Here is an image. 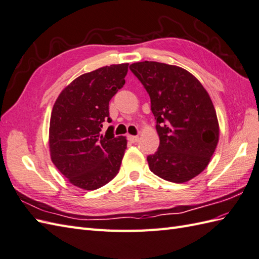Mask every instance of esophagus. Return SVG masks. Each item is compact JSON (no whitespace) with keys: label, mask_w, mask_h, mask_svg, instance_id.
Masks as SVG:
<instances>
[{"label":"esophagus","mask_w":259,"mask_h":259,"mask_svg":"<svg viewBox=\"0 0 259 259\" xmlns=\"http://www.w3.org/2000/svg\"><path fill=\"white\" fill-rule=\"evenodd\" d=\"M127 140H128L131 143H137L138 140H140V137H138V136H133V135H128V136H127Z\"/></svg>","instance_id":"1"}]
</instances>
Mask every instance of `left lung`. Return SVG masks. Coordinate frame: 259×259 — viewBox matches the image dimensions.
Segmentation results:
<instances>
[{
  "mask_svg": "<svg viewBox=\"0 0 259 259\" xmlns=\"http://www.w3.org/2000/svg\"><path fill=\"white\" fill-rule=\"evenodd\" d=\"M148 92L159 147L147 157L151 172L176 184L197 177L209 165L220 127L212 100L192 73L157 61L130 66Z\"/></svg>",
  "mask_w": 259,
  "mask_h": 259,
  "instance_id": "1",
  "label": "left lung"
}]
</instances>
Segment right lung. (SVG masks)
Instances as JSON below:
<instances>
[{
    "label": "right lung",
    "mask_w": 259,
    "mask_h": 259,
    "mask_svg": "<svg viewBox=\"0 0 259 259\" xmlns=\"http://www.w3.org/2000/svg\"><path fill=\"white\" fill-rule=\"evenodd\" d=\"M128 64L83 73L57 98L49 124L50 158L73 186L96 190L117 175L127 141L101 135L109 102L125 83Z\"/></svg>",
    "instance_id": "add662e5"
}]
</instances>
